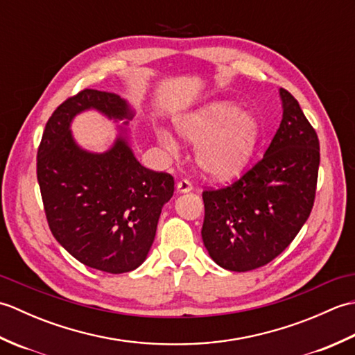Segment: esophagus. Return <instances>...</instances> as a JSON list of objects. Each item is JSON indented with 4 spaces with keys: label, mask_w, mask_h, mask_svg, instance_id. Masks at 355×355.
Returning a JSON list of instances; mask_svg holds the SVG:
<instances>
[{
    "label": "esophagus",
    "mask_w": 355,
    "mask_h": 355,
    "mask_svg": "<svg viewBox=\"0 0 355 355\" xmlns=\"http://www.w3.org/2000/svg\"><path fill=\"white\" fill-rule=\"evenodd\" d=\"M192 189H193V186H192V183L189 182V180L183 178V180H180V182L177 183V191L178 192H189Z\"/></svg>",
    "instance_id": "esophagus-1"
}]
</instances>
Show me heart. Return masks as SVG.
Segmentation results:
<instances>
[{
	"label": "heart",
	"mask_w": 355,
	"mask_h": 355,
	"mask_svg": "<svg viewBox=\"0 0 355 355\" xmlns=\"http://www.w3.org/2000/svg\"><path fill=\"white\" fill-rule=\"evenodd\" d=\"M178 131L186 140L200 143L197 163L214 178H230L243 171L250 160L259 139V125L254 117L241 112L236 105L215 102L178 122ZM160 140L172 149L175 141L162 134Z\"/></svg>",
	"instance_id": "b5f03b06"
}]
</instances>
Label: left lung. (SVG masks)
Segmentation results:
<instances>
[{"instance_id":"left-lung-1","label":"left lung","mask_w":355,"mask_h":355,"mask_svg":"<svg viewBox=\"0 0 355 355\" xmlns=\"http://www.w3.org/2000/svg\"><path fill=\"white\" fill-rule=\"evenodd\" d=\"M284 116L261 160L220 189L202 191L201 236L218 266L250 271L281 254L314 206L320 146L299 102L281 88Z\"/></svg>"}]
</instances>
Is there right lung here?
Listing matches in <instances>:
<instances>
[{
	"mask_svg": "<svg viewBox=\"0 0 355 355\" xmlns=\"http://www.w3.org/2000/svg\"><path fill=\"white\" fill-rule=\"evenodd\" d=\"M89 108L130 117L117 94L92 88L55 110L36 157L45 218L58 243L84 266L126 273L146 259L162 209L173 195V177L141 166L123 137L103 154L80 149L70 123Z\"/></svg>",
	"mask_w": 355,
	"mask_h": 355,
	"instance_id": "1",
	"label": "right lung"
}]
</instances>
